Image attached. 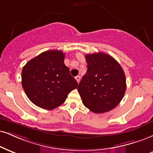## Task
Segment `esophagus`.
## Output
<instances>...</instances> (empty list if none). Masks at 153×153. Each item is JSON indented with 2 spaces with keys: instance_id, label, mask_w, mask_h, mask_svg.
I'll return each mask as SVG.
<instances>
[{
  "instance_id": "34e87169",
  "label": "esophagus",
  "mask_w": 153,
  "mask_h": 153,
  "mask_svg": "<svg viewBox=\"0 0 153 153\" xmlns=\"http://www.w3.org/2000/svg\"><path fill=\"white\" fill-rule=\"evenodd\" d=\"M75 79H76V82L79 83V81H80V76H76V77H75Z\"/></svg>"
}]
</instances>
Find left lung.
<instances>
[{"mask_svg":"<svg viewBox=\"0 0 153 153\" xmlns=\"http://www.w3.org/2000/svg\"><path fill=\"white\" fill-rule=\"evenodd\" d=\"M87 71L78 86L86 108L102 114L119 104L126 89L125 73L118 62L103 52L86 54Z\"/></svg>","mask_w":153,"mask_h":153,"instance_id":"left-lung-1","label":"left lung"}]
</instances>
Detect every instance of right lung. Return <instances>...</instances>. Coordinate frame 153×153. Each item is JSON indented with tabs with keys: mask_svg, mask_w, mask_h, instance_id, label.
Here are the masks:
<instances>
[{
	"mask_svg": "<svg viewBox=\"0 0 153 153\" xmlns=\"http://www.w3.org/2000/svg\"><path fill=\"white\" fill-rule=\"evenodd\" d=\"M65 53L48 50L30 60L22 70V86L34 104L52 110L62 105L78 86L64 63Z\"/></svg>",
	"mask_w": 153,
	"mask_h": 153,
	"instance_id": "right-lung-1",
	"label": "right lung"
}]
</instances>
